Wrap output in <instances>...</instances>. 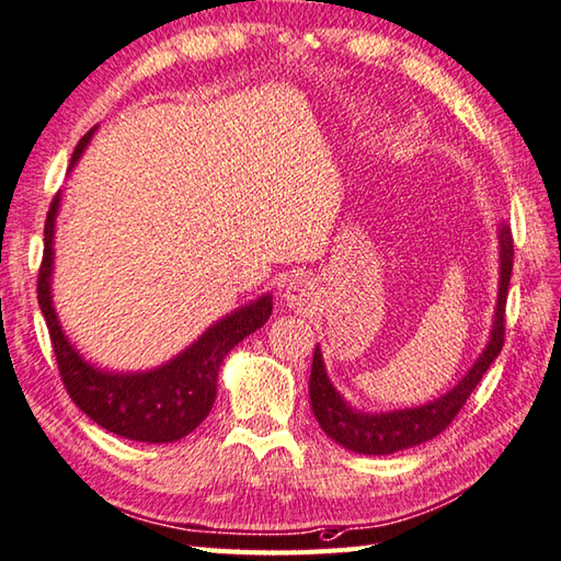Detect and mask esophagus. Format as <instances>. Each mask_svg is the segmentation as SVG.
Returning a JSON list of instances; mask_svg holds the SVG:
<instances>
[{
  "mask_svg": "<svg viewBox=\"0 0 561 561\" xmlns=\"http://www.w3.org/2000/svg\"><path fill=\"white\" fill-rule=\"evenodd\" d=\"M310 295H312V285L302 276H293L283 285V300L288 302L290 308H302V305L310 300Z\"/></svg>",
  "mask_w": 561,
  "mask_h": 561,
  "instance_id": "obj_1",
  "label": "esophagus"
}]
</instances>
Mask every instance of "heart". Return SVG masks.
Segmentation results:
<instances>
[{
	"mask_svg": "<svg viewBox=\"0 0 561 561\" xmlns=\"http://www.w3.org/2000/svg\"><path fill=\"white\" fill-rule=\"evenodd\" d=\"M374 139H376V136H374Z\"/></svg>",
	"mask_w": 561,
	"mask_h": 561,
	"instance_id": "obj_1",
	"label": "heart"
}]
</instances>
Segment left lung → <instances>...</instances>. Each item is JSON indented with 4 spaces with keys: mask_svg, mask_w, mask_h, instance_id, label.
<instances>
[{
    "mask_svg": "<svg viewBox=\"0 0 561 561\" xmlns=\"http://www.w3.org/2000/svg\"><path fill=\"white\" fill-rule=\"evenodd\" d=\"M513 271V237L511 227L501 221L499 225V295H495V310L489 340L477 362L471 364L467 374L461 376L457 386H451L447 393L430 400L425 405L398 408L386 412H366L356 410L346 403L344 396L334 388L327 376V366L322 358L320 344L314 346L312 371H310V405L317 422L324 430L327 437H332L336 445L356 454H393L400 449L417 447L422 442H430L457 417V412L467 403V398L479 386L483 374L495 362V356L503 348L505 334V295H508Z\"/></svg>",
    "mask_w": 561,
    "mask_h": 561,
    "instance_id": "obj_1",
    "label": "left lung"
}]
</instances>
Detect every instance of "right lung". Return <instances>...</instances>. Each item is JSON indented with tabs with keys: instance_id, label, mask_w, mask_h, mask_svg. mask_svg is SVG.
Listing matches in <instances>:
<instances>
[{
	"instance_id": "right-lung-1",
	"label": "right lung",
	"mask_w": 561,
	"mask_h": 561,
	"mask_svg": "<svg viewBox=\"0 0 561 561\" xmlns=\"http://www.w3.org/2000/svg\"><path fill=\"white\" fill-rule=\"evenodd\" d=\"M98 126L82 136L70 158V171L78 165ZM60 193L50 203L44 231V263L38 273V305L46 317L53 352L68 393L84 415L100 427L124 439L178 442L203 422L217 398L219 368L231 348L261 330L273 312V295L263 293L229 314L219 317L207 330L165 364L144 371H114L88 362L70 342L53 305V263H56V219Z\"/></svg>"
}]
</instances>
